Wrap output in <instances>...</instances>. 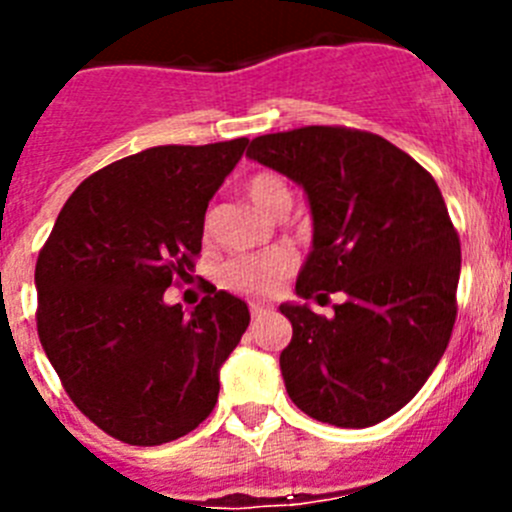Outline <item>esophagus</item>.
<instances>
[{
  "label": "esophagus",
  "instance_id": "1",
  "mask_svg": "<svg viewBox=\"0 0 512 512\" xmlns=\"http://www.w3.org/2000/svg\"><path fill=\"white\" fill-rule=\"evenodd\" d=\"M266 312H269V307L261 305V302H251V315H253V318L259 320L261 315H266Z\"/></svg>",
  "mask_w": 512,
  "mask_h": 512
}]
</instances>
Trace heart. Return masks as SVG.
<instances>
[{"label": "heart", "instance_id": "heart-1", "mask_svg": "<svg viewBox=\"0 0 512 512\" xmlns=\"http://www.w3.org/2000/svg\"><path fill=\"white\" fill-rule=\"evenodd\" d=\"M253 207H259L266 215L287 212L292 205V192L279 174L261 171L253 174L243 187ZM295 269V256L284 248H274L253 256H238L228 261L223 269L225 287L248 297H269L282 287L284 279Z\"/></svg>", "mask_w": 512, "mask_h": 512}]
</instances>
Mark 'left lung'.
<instances>
[{"mask_svg": "<svg viewBox=\"0 0 512 512\" xmlns=\"http://www.w3.org/2000/svg\"><path fill=\"white\" fill-rule=\"evenodd\" d=\"M246 156L310 202L297 295H343L333 318L279 305L292 323L279 356L287 395L320 423H382L418 395L454 330L461 246L441 189L390 140L338 125L259 135Z\"/></svg>", "mask_w": 512, "mask_h": 512, "instance_id": "1", "label": "left lung"}]
</instances>
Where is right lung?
<instances>
[{"label": "right lung", "mask_w": 512, "mask_h": 512, "mask_svg": "<svg viewBox=\"0 0 512 512\" xmlns=\"http://www.w3.org/2000/svg\"><path fill=\"white\" fill-rule=\"evenodd\" d=\"M248 138L156 146L76 187L35 264L38 336L76 408L130 446H161L212 413L248 305L207 282L192 312L166 305L202 251L212 194Z\"/></svg>", "instance_id": "add662e5"}]
</instances>
